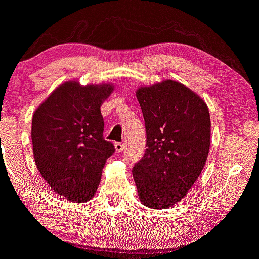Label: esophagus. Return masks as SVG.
Listing matches in <instances>:
<instances>
[{
    "label": "esophagus",
    "instance_id": "obj_1",
    "mask_svg": "<svg viewBox=\"0 0 259 259\" xmlns=\"http://www.w3.org/2000/svg\"><path fill=\"white\" fill-rule=\"evenodd\" d=\"M114 146H115V149H116L117 153L123 152V149H124V144L123 143H115Z\"/></svg>",
    "mask_w": 259,
    "mask_h": 259
}]
</instances>
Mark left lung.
<instances>
[{
    "label": "left lung",
    "instance_id": "8db88e82",
    "mask_svg": "<svg viewBox=\"0 0 259 259\" xmlns=\"http://www.w3.org/2000/svg\"><path fill=\"white\" fill-rule=\"evenodd\" d=\"M136 96L146 128V150L133 175L146 207L166 209L187 195L205 166L210 117L201 98L182 83L165 80L140 87Z\"/></svg>",
    "mask_w": 259,
    "mask_h": 259
}]
</instances>
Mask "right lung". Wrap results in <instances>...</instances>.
Listing matches in <instances>:
<instances>
[{
	"label": "right lung",
	"mask_w": 259,
	"mask_h": 259,
	"mask_svg": "<svg viewBox=\"0 0 259 259\" xmlns=\"http://www.w3.org/2000/svg\"><path fill=\"white\" fill-rule=\"evenodd\" d=\"M110 83L80 86L68 81L52 92L32 115L35 163L56 194L73 203L91 200L114 145L103 137L101 106Z\"/></svg>",
	"instance_id": "1"
}]
</instances>
